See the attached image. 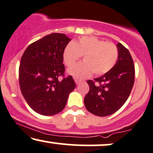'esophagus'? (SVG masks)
<instances>
[{
    "instance_id": "1",
    "label": "esophagus",
    "mask_w": 153,
    "mask_h": 153,
    "mask_svg": "<svg viewBox=\"0 0 153 153\" xmlns=\"http://www.w3.org/2000/svg\"><path fill=\"white\" fill-rule=\"evenodd\" d=\"M75 83H76V85H78V84H80V80H78V79H76L75 78Z\"/></svg>"
}]
</instances>
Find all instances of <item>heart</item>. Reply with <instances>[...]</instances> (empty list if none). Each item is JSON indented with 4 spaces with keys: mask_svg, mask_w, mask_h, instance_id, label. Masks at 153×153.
Listing matches in <instances>:
<instances>
[{
    "mask_svg": "<svg viewBox=\"0 0 153 153\" xmlns=\"http://www.w3.org/2000/svg\"><path fill=\"white\" fill-rule=\"evenodd\" d=\"M82 56L83 62L68 70L75 78L82 79L92 75L106 74L118 59L119 51L114 43L106 42L95 36H82L78 41L68 44L63 51V60L67 66H73Z\"/></svg>",
    "mask_w": 153,
    "mask_h": 153,
    "instance_id": "heart-1",
    "label": "heart"
}]
</instances>
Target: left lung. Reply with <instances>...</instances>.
<instances>
[{
  "instance_id": "obj_1",
  "label": "left lung",
  "mask_w": 153,
  "mask_h": 153,
  "mask_svg": "<svg viewBox=\"0 0 153 153\" xmlns=\"http://www.w3.org/2000/svg\"><path fill=\"white\" fill-rule=\"evenodd\" d=\"M118 60L106 74L88 80L89 92L84 99L86 109L93 114H113L127 101L134 82V65L129 50L121 43L117 45ZM97 82V84L95 82Z\"/></svg>"
}]
</instances>
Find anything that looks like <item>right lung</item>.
I'll list each match as a JSON object with an SVG mask.
<instances>
[{
  "instance_id": "obj_1",
  "label": "right lung",
  "mask_w": 153,
  "mask_h": 153,
  "mask_svg": "<svg viewBox=\"0 0 153 153\" xmlns=\"http://www.w3.org/2000/svg\"><path fill=\"white\" fill-rule=\"evenodd\" d=\"M71 39L52 33L31 44L19 66L21 91L29 106L39 114L52 116L62 111L75 89L71 75L64 77L63 51ZM62 76L59 82L58 78Z\"/></svg>"
}]
</instances>
